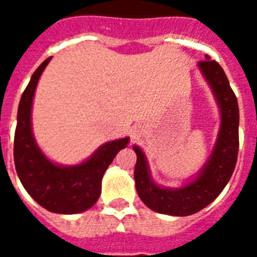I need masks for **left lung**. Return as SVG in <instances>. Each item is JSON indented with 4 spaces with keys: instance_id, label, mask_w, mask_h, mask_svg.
<instances>
[{
    "instance_id": "left-lung-1",
    "label": "left lung",
    "mask_w": 257,
    "mask_h": 257,
    "mask_svg": "<svg viewBox=\"0 0 257 257\" xmlns=\"http://www.w3.org/2000/svg\"><path fill=\"white\" fill-rule=\"evenodd\" d=\"M198 67L209 82L221 112L217 142L198 178L182 189L160 187L151 180L145 153L138 146H134L138 156L135 167L136 191L150 209L164 215L189 216L204 209L226 187L237 164L239 112L235 93L232 92L223 68L216 60L205 55V60L199 62Z\"/></svg>"
}]
</instances>
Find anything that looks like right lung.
Here are the masks:
<instances>
[{"mask_svg": "<svg viewBox=\"0 0 257 257\" xmlns=\"http://www.w3.org/2000/svg\"><path fill=\"white\" fill-rule=\"evenodd\" d=\"M51 59L34 71L20 99L14 142L15 167L26 191L42 208L73 215L95 205L100 195L103 175L118 151L126 147L129 139L108 142L89 160L75 167L56 165L42 154L31 132V106L38 79Z\"/></svg>", "mask_w": 257, "mask_h": 257, "instance_id": "1", "label": "right lung"}]
</instances>
